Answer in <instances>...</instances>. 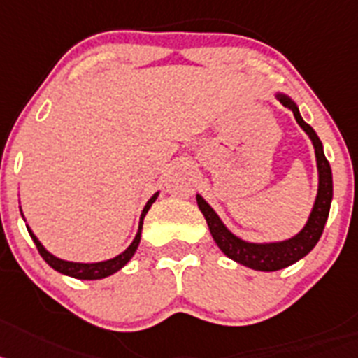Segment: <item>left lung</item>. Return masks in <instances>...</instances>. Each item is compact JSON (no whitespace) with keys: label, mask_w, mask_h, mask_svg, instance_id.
<instances>
[{"label":"left lung","mask_w":358,"mask_h":358,"mask_svg":"<svg viewBox=\"0 0 358 358\" xmlns=\"http://www.w3.org/2000/svg\"><path fill=\"white\" fill-rule=\"evenodd\" d=\"M275 97L279 99V102L282 106L290 108L297 124L310 136L313 149H315L319 187H317L315 203H313L306 225L297 234L285 239V241H272V243H252V241H245V239L232 234L225 227V223L220 220V216L214 213L213 207L200 194H196L198 207H200L201 214L207 220L210 234H213L214 241L220 247V250L227 257H231L232 261L239 263V265L248 266V268L252 270H261V272H275V270L287 268V266L294 265L295 261H299L301 257L306 256L315 247L319 238H321L322 231H324L326 220H328L329 214V205H331V198H334L331 167H329V162L326 160L324 151H322V142L319 141V136L313 131V127L304 122L299 113V108H297V104L288 95H285V93H275Z\"/></svg>","instance_id":"8db88e82"}]
</instances>
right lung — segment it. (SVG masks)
I'll list each match as a JSON object with an SVG mask.
<instances>
[{"label":"right lung","instance_id":"right-lung-1","mask_svg":"<svg viewBox=\"0 0 358 358\" xmlns=\"http://www.w3.org/2000/svg\"><path fill=\"white\" fill-rule=\"evenodd\" d=\"M157 198H158V192H155L153 196L148 200V203H145L144 210H142V214H141V222H138V231H136V236H135V239L131 241V245H129V247H127L122 254H119V256H115V257H111V259H106V261H99V263H76V261L61 259V257L54 256V254H50L48 250L43 247V243L39 241V239H37V236L30 231L29 225H27V229H29L30 238L34 239V243H36V247H37V250H39V254H41V257L54 270H57V272L64 273V275H70V278H76V279H90V281H93V279H104V278H108V275H111V273L119 272L122 266H126L127 261L131 259L133 254L136 252L138 243H141L142 223H144L145 214H148V210L151 209V205L155 203V200H157Z\"/></svg>","mask_w":358,"mask_h":358}]
</instances>
